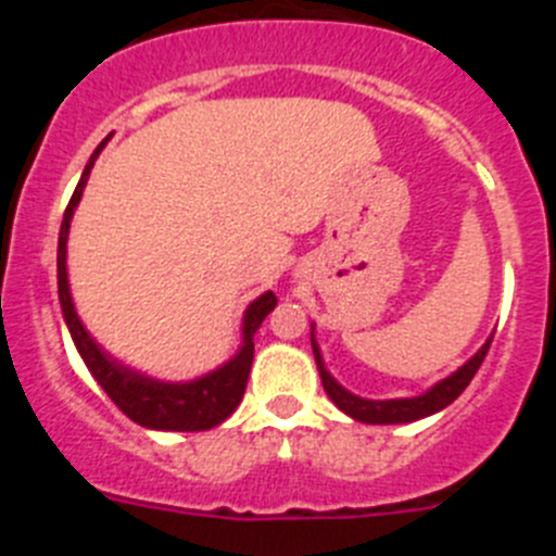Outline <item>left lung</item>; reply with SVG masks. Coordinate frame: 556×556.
Wrapping results in <instances>:
<instances>
[{"mask_svg":"<svg viewBox=\"0 0 556 556\" xmlns=\"http://www.w3.org/2000/svg\"><path fill=\"white\" fill-rule=\"evenodd\" d=\"M490 342H493V337H488V342H484V345H481L479 351H476L473 356L459 367V370L445 376L443 381H437L434 387H429V390L420 392V395L370 401V397L353 395L351 390H345V387L339 384L337 378L328 372L326 362H323L320 345H317V339H314V323H312V351H314V362H317V370H320V378H323V390H326V395L337 404V409H342L348 417L358 420V424H372V426L415 424V420H424V417L437 415L440 409L454 404L456 397L462 395V390L470 384V378L476 376V370L481 367L484 356H488Z\"/></svg>","mask_w":556,"mask_h":556,"instance_id":"left-lung-1","label":"left lung"}]
</instances>
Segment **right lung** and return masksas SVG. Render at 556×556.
I'll use <instances>...</instances> for the list:
<instances>
[{
    "label": "right lung",
    "instance_id": "add662e5",
    "mask_svg": "<svg viewBox=\"0 0 556 556\" xmlns=\"http://www.w3.org/2000/svg\"><path fill=\"white\" fill-rule=\"evenodd\" d=\"M111 141L108 136L88 159L86 169L80 175L75 194L68 200L66 214L61 223V236H58V298H61L63 320H66L72 342L77 353L86 362L88 372L97 378V384L108 392L113 404L119 406L130 420H136L144 429L155 431H208L228 420L233 409L242 404L244 387H248L250 367H253V337L258 326L264 323L269 312L275 308L278 298L273 292L258 294L242 317V345L228 362L214 367L205 376L191 378V381H164V378H152L136 367L125 365L116 356L105 351L97 342L83 320L77 317L75 301H72V289H68V269H66V244L72 217H75L77 203L83 198V189L88 184V175L94 169V161Z\"/></svg>",
    "mask_w": 556,
    "mask_h": 556
}]
</instances>
